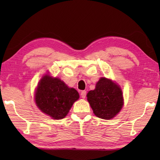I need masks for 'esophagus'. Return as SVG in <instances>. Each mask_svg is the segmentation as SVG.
Returning <instances> with one entry per match:
<instances>
[{
    "mask_svg": "<svg viewBox=\"0 0 160 160\" xmlns=\"http://www.w3.org/2000/svg\"><path fill=\"white\" fill-rule=\"evenodd\" d=\"M80 96H81V97H82V98H85L86 96H87L86 91H81Z\"/></svg>",
    "mask_w": 160,
    "mask_h": 160,
    "instance_id": "34e87169",
    "label": "esophagus"
}]
</instances>
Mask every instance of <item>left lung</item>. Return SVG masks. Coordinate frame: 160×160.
I'll return each instance as SVG.
<instances>
[{
  "label": "left lung",
  "mask_w": 160,
  "mask_h": 160,
  "mask_svg": "<svg viewBox=\"0 0 160 160\" xmlns=\"http://www.w3.org/2000/svg\"><path fill=\"white\" fill-rule=\"evenodd\" d=\"M87 97L94 114L104 120L113 118L124 104L121 88L106 78H101L96 89L89 91Z\"/></svg>",
  "instance_id": "obj_1"
}]
</instances>
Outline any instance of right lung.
<instances>
[{
    "mask_svg": "<svg viewBox=\"0 0 160 160\" xmlns=\"http://www.w3.org/2000/svg\"><path fill=\"white\" fill-rule=\"evenodd\" d=\"M79 93L58 78L45 75L35 92L36 106L54 120L65 118L73 104L79 99Z\"/></svg>",
    "mask_w": 160,
    "mask_h": 160,
    "instance_id": "obj_1",
    "label": "right lung"
}]
</instances>
